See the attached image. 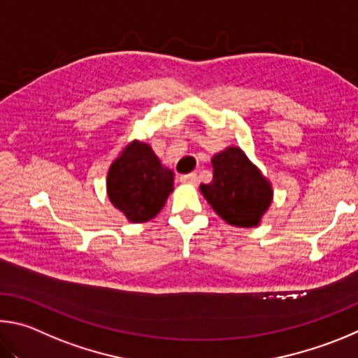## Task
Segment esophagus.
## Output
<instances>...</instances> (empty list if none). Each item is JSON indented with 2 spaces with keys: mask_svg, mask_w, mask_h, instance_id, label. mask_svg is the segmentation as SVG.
I'll return each mask as SVG.
<instances>
[{
  "mask_svg": "<svg viewBox=\"0 0 358 358\" xmlns=\"http://www.w3.org/2000/svg\"><path fill=\"white\" fill-rule=\"evenodd\" d=\"M179 180L182 184H190V185H196L198 184V176L196 174H184V176H180L179 178Z\"/></svg>",
  "mask_w": 358,
  "mask_h": 358,
  "instance_id": "obj_1",
  "label": "esophagus"
}]
</instances>
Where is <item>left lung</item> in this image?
<instances>
[{
    "mask_svg": "<svg viewBox=\"0 0 358 358\" xmlns=\"http://www.w3.org/2000/svg\"><path fill=\"white\" fill-rule=\"evenodd\" d=\"M214 179L201 184V193L224 222L252 228L272 201V187L239 148L214 155Z\"/></svg>",
    "mask_w": 358,
    "mask_h": 358,
    "instance_id": "obj_1",
    "label": "left lung"
}]
</instances>
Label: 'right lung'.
I'll return each instance as SVG.
<instances>
[{"instance_id": "obj_1", "label": "right lung", "mask_w": 358, "mask_h": 358, "mask_svg": "<svg viewBox=\"0 0 358 358\" xmlns=\"http://www.w3.org/2000/svg\"><path fill=\"white\" fill-rule=\"evenodd\" d=\"M106 192L127 220L148 222L159 214L173 192V171L162 166L149 144L134 141L110 166Z\"/></svg>"}]
</instances>
